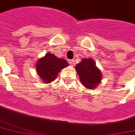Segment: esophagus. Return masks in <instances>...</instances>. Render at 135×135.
Listing matches in <instances>:
<instances>
[{"label": "esophagus", "instance_id": "esophagus-1", "mask_svg": "<svg viewBox=\"0 0 135 135\" xmlns=\"http://www.w3.org/2000/svg\"><path fill=\"white\" fill-rule=\"evenodd\" d=\"M69 64H70V65L72 66H74L75 65V61L74 60H69Z\"/></svg>", "mask_w": 135, "mask_h": 135}]
</instances>
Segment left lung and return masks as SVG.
Masks as SVG:
<instances>
[{
    "label": "left lung",
    "mask_w": 135,
    "mask_h": 135,
    "mask_svg": "<svg viewBox=\"0 0 135 135\" xmlns=\"http://www.w3.org/2000/svg\"><path fill=\"white\" fill-rule=\"evenodd\" d=\"M76 71L79 74L82 85L87 89H94L102 80L101 71L97 67L95 61L91 58L82 59L76 66Z\"/></svg>",
    "instance_id": "8db88e82"
}]
</instances>
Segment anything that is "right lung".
<instances>
[{
  "label": "right lung",
  "mask_w": 135,
  "mask_h": 135,
  "mask_svg": "<svg viewBox=\"0 0 135 135\" xmlns=\"http://www.w3.org/2000/svg\"><path fill=\"white\" fill-rule=\"evenodd\" d=\"M69 64L65 59L59 58L48 52L39 59L35 64L36 71L45 84H49L56 79L61 70L67 67Z\"/></svg>",
  "instance_id": "1"
}]
</instances>
